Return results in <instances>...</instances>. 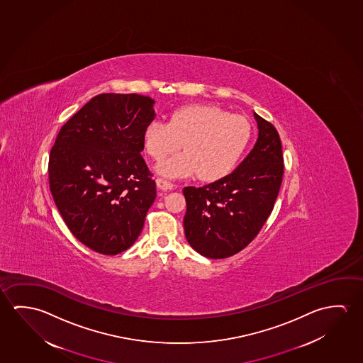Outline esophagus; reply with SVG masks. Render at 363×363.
I'll list each match as a JSON object with an SVG mask.
<instances>
[{
  "label": "esophagus",
  "instance_id": "1",
  "mask_svg": "<svg viewBox=\"0 0 363 363\" xmlns=\"http://www.w3.org/2000/svg\"><path fill=\"white\" fill-rule=\"evenodd\" d=\"M155 184H157V187L162 191L172 190L173 189V184L167 181V179H155Z\"/></svg>",
  "mask_w": 363,
  "mask_h": 363
}]
</instances>
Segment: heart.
I'll return each instance as SVG.
<instances>
[{
	"mask_svg": "<svg viewBox=\"0 0 363 363\" xmlns=\"http://www.w3.org/2000/svg\"><path fill=\"white\" fill-rule=\"evenodd\" d=\"M250 124L239 115H229L218 107L189 105L174 110L168 123L150 121L144 130V147L153 160L161 161L177 152H186L157 167L171 179L199 173L202 179H218L230 172L250 140Z\"/></svg>",
	"mask_w": 363,
	"mask_h": 363,
	"instance_id": "obj_1",
	"label": "heart"
}]
</instances>
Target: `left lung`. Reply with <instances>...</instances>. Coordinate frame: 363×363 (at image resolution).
<instances>
[{"instance_id":"left-lung-1","label":"left lung","mask_w":363,"mask_h":363,"mask_svg":"<svg viewBox=\"0 0 363 363\" xmlns=\"http://www.w3.org/2000/svg\"><path fill=\"white\" fill-rule=\"evenodd\" d=\"M258 139L230 174L201 187H184V235L201 256H234L256 238L274 208L284 176L276 128L253 113Z\"/></svg>"}]
</instances>
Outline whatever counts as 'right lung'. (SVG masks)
I'll return each instance as SVG.
<instances>
[{
  "label": "right lung",
  "instance_id": "obj_1",
  "mask_svg": "<svg viewBox=\"0 0 363 363\" xmlns=\"http://www.w3.org/2000/svg\"><path fill=\"white\" fill-rule=\"evenodd\" d=\"M155 100L101 94L60 128L49 157V187L68 229L89 250L130 248L155 202V182L140 152Z\"/></svg>",
  "mask_w": 363,
  "mask_h": 363
}]
</instances>
